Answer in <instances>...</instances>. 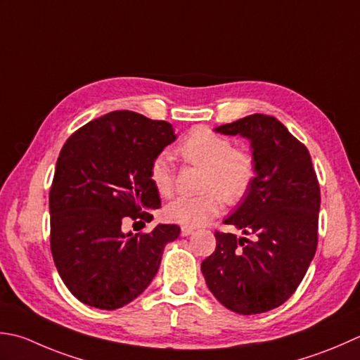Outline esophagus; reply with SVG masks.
<instances>
[{"instance_id": "obj_1", "label": "esophagus", "mask_w": 360, "mask_h": 360, "mask_svg": "<svg viewBox=\"0 0 360 360\" xmlns=\"http://www.w3.org/2000/svg\"><path fill=\"white\" fill-rule=\"evenodd\" d=\"M193 228H190V226H182L181 228V234L184 236V237H187V236H190V234H193Z\"/></svg>"}]
</instances>
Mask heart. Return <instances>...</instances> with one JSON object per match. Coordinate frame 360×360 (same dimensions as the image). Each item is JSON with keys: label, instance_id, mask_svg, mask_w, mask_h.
Segmentation results:
<instances>
[{"label": "heart", "instance_id": "b5f03b06", "mask_svg": "<svg viewBox=\"0 0 360 360\" xmlns=\"http://www.w3.org/2000/svg\"><path fill=\"white\" fill-rule=\"evenodd\" d=\"M187 164L204 168L202 190L196 196H179L165 209L168 220L184 226H201L221 212L223 200L238 204L246 198L256 181V162L248 153L236 150L229 139L207 128H195L176 146ZM150 179L162 196L174 192V167L165 153L158 154L150 165Z\"/></svg>", "mask_w": 360, "mask_h": 360}]
</instances>
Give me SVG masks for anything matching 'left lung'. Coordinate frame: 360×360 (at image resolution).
Here are the masks:
<instances>
[{
	"instance_id": "left-lung-1",
	"label": "left lung",
	"mask_w": 360,
	"mask_h": 360,
	"mask_svg": "<svg viewBox=\"0 0 360 360\" xmlns=\"http://www.w3.org/2000/svg\"><path fill=\"white\" fill-rule=\"evenodd\" d=\"M251 142L256 181L215 232L217 248L202 260L209 290L229 311H271L297 290L319 243L320 186L307 148L278 118L252 114L215 128Z\"/></svg>"
}]
</instances>
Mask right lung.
<instances>
[{
    "label": "right lung",
    "mask_w": 360,
    "mask_h": 360,
    "mask_svg": "<svg viewBox=\"0 0 360 360\" xmlns=\"http://www.w3.org/2000/svg\"><path fill=\"white\" fill-rule=\"evenodd\" d=\"M173 126L115 110L73 132L62 146L49 190L51 255L63 284L81 302L114 311L136 300L159 270L176 224L123 232L126 218L151 221L160 207L153 159L173 143Z\"/></svg>",
    "instance_id": "right-lung-1"
}]
</instances>
